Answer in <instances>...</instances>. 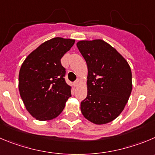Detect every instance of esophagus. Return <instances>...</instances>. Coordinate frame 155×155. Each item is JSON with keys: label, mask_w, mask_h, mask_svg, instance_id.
<instances>
[{"label": "esophagus", "mask_w": 155, "mask_h": 155, "mask_svg": "<svg viewBox=\"0 0 155 155\" xmlns=\"http://www.w3.org/2000/svg\"><path fill=\"white\" fill-rule=\"evenodd\" d=\"M79 79H77V80L75 81V82H74V86H75V87H77V86H79Z\"/></svg>", "instance_id": "1"}]
</instances>
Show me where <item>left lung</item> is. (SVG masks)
I'll return each mask as SVG.
<instances>
[{
	"mask_svg": "<svg viewBox=\"0 0 155 155\" xmlns=\"http://www.w3.org/2000/svg\"><path fill=\"white\" fill-rule=\"evenodd\" d=\"M88 67L83 116L96 125L113 121L123 111L132 90L131 71L125 58L102 40L76 43Z\"/></svg>",
	"mask_w": 155,
	"mask_h": 155,
	"instance_id": "left-lung-1",
	"label": "left lung"
}]
</instances>
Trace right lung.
<instances>
[{"label":"right lung","mask_w":155,"mask_h":155,"mask_svg":"<svg viewBox=\"0 0 155 155\" xmlns=\"http://www.w3.org/2000/svg\"><path fill=\"white\" fill-rule=\"evenodd\" d=\"M75 40L55 37L31 52L19 72V92L27 110L39 121L56 118L71 96L60 60Z\"/></svg>","instance_id":"add662e5"}]
</instances>
